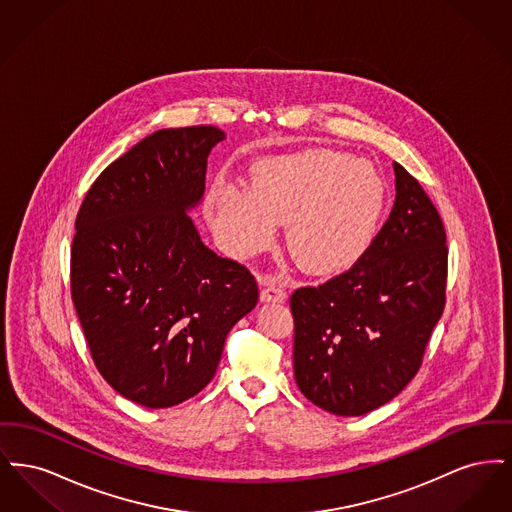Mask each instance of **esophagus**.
Returning <instances> with one entry per match:
<instances>
[{"mask_svg": "<svg viewBox=\"0 0 512 512\" xmlns=\"http://www.w3.org/2000/svg\"><path fill=\"white\" fill-rule=\"evenodd\" d=\"M286 297H288L286 290L282 286H276V284H270V286L261 290V301H265V303H270V301H278L280 303Z\"/></svg>", "mask_w": 512, "mask_h": 512, "instance_id": "1", "label": "esophagus"}]
</instances>
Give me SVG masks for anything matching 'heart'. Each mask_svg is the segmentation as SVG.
<instances>
[{
    "label": "heart",
    "instance_id": "b5f03b06",
    "mask_svg": "<svg viewBox=\"0 0 512 512\" xmlns=\"http://www.w3.org/2000/svg\"><path fill=\"white\" fill-rule=\"evenodd\" d=\"M386 180L365 159L334 149L263 157L247 172V188L217 180L205 215L234 257L267 249L278 224L286 244L311 274L351 267L372 242L386 207Z\"/></svg>",
    "mask_w": 512,
    "mask_h": 512
}]
</instances>
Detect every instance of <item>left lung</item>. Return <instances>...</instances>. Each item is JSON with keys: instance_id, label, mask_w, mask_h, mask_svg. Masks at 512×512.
<instances>
[{"instance_id": "obj_1", "label": "left lung", "mask_w": 512, "mask_h": 512, "mask_svg": "<svg viewBox=\"0 0 512 512\" xmlns=\"http://www.w3.org/2000/svg\"><path fill=\"white\" fill-rule=\"evenodd\" d=\"M390 219L359 261L290 299L301 393L340 416L386 405L418 372L445 307V228L418 180L393 163Z\"/></svg>"}]
</instances>
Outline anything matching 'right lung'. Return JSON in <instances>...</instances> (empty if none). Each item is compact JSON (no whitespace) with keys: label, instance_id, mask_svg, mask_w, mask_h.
<instances>
[{"label":"right lung","instance_id":"1","mask_svg":"<svg viewBox=\"0 0 512 512\" xmlns=\"http://www.w3.org/2000/svg\"><path fill=\"white\" fill-rule=\"evenodd\" d=\"M224 138L215 126L149 134L99 174L74 224L71 293L92 359L147 409L203 390L259 299L253 274L203 244L188 215Z\"/></svg>","mask_w":512,"mask_h":512}]
</instances>
